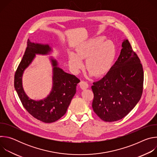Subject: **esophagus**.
Wrapping results in <instances>:
<instances>
[{
  "label": "esophagus",
  "instance_id": "esophagus-1",
  "mask_svg": "<svg viewBox=\"0 0 157 157\" xmlns=\"http://www.w3.org/2000/svg\"><path fill=\"white\" fill-rule=\"evenodd\" d=\"M79 86L82 89H86L87 88H88L89 87V84H87V82L86 81H81L80 82H79Z\"/></svg>",
  "mask_w": 157,
  "mask_h": 157
}]
</instances>
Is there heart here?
<instances>
[{
  "label": "heart",
  "instance_id": "heart-1",
  "mask_svg": "<svg viewBox=\"0 0 157 157\" xmlns=\"http://www.w3.org/2000/svg\"><path fill=\"white\" fill-rule=\"evenodd\" d=\"M105 40L104 36H98L86 41L78 46L76 53L71 52L68 64L72 71L78 73L83 68V59H86V66L88 71L96 76L105 75L111 68L116 56L115 44Z\"/></svg>",
  "mask_w": 157,
  "mask_h": 157
}]
</instances>
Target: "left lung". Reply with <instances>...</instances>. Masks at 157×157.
I'll list each match as a JSON object with an SVG mask.
<instances>
[{
	"label": "left lung",
	"instance_id": "obj_1",
	"mask_svg": "<svg viewBox=\"0 0 157 157\" xmlns=\"http://www.w3.org/2000/svg\"><path fill=\"white\" fill-rule=\"evenodd\" d=\"M122 48L106 75L91 86L93 110L105 122L117 121L127 116L139 102L143 91L140 60L128 40H124Z\"/></svg>",
	"mask_w": 157,
	"mask_h": 157
}]
</instances>
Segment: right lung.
<instances>
[{"label":"right lung","mask_w":157,"mask_h":157,"mask_svg":"<svg viewBox=\"0 0 157 157\" xmlns=\"http://www.w3.org/2000/svg\"><path fill=\"white\" fill-rule=\"evenodd\" d=\"M53 52L48 44L33 43L28 40L27 47L15 74L14 87L24 107L36 119L52 123L63 117L67 111L76 92V86L80 80L75 75L64 72L52 56L50 60L53 67L52 88L49 94L43 99L35 100L25 93L22 85V76L25 70L32 64L36 55H48Z\"/></svg>","instance_id":"add662e5"}]
</instances>
